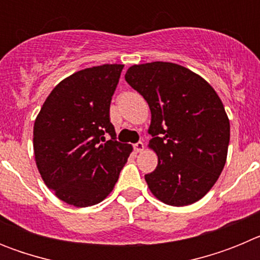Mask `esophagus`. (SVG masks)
Listing matches in <instances>:
<instances>
[{
    "instance_id": "obj_1",
    "label": "esophagus",
    "mask_w": 260,
    "mask_h": 260,
    "mask_svg": "<svg viewBox=\"0 0 260 260\" xmlns=\"http://www.w3.org/2000/svg\"><path fill=\"white\" fill-rule=\"evenodd\" d=\"M144 150V144L143 142H137V143L134 144V151L135 152H142V151Z\"/></svg>"
}]
</instances>
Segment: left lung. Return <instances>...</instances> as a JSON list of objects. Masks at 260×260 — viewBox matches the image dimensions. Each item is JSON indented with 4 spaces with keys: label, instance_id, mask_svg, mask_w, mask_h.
I'll list each match as a JSON object with an SVG mask.
<instances>
[{
    "label": "left lung",
    "instance_id": "left-lung-1",
    "mask_svg": "<svg viewBox=\"0 0 260 260\" xmlns=\"http://www.w3.org/2000/svg\"><path fill=\"white\" fill-rule=\"evenodd\" d=\"M125 79L151 109L150 147L158 157L144 176L151 192L177 207L198 202L226 161L231 126L221 100L203 78L172 62L134 65Z\"/></svg>",
    "mask_w": 260,
    "mask_h": 260
}]
</instances>
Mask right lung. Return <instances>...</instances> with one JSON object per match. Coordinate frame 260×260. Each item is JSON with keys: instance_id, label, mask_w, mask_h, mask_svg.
Wrapping results in <instances>:
<instances>
[{"instance_id": "obj_1", "label": "right lung", "mask_w": 260, "mask_h": 260, "mask_svg": "<svg viewBox=\"0 0 260 260\" xmlns=\"http://www.w3.org/2000/svg\"><path fill=\"white\" fill-rule=\"evenodd\" d=\"M122 69L113 63L70 75L53 88L36 117L34 151L39 172L57 198L75 207L107 198L133 150L117 142L109 117Z\"/></svg>"}]
</instances>
